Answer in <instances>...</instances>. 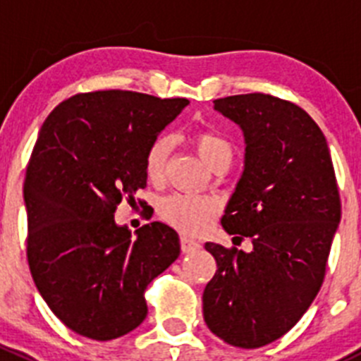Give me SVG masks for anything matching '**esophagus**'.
<instances>
[{
  "mask_svg": "<svg viewBox=\"0 0 361 361\" xmlns=\"http://www.w3.org/2000/svg\"><path fill=\"white\" fill-rule=\"evenodd\" d=\"M180 245H181V251H183V253H192V251H197L199 248H201V245H199V243L192 241V239H187V238H181Z\"/></svg>",
  "mask_w": 361,
  "mask_h": 361,
  "instance_id": "obj_1",
  "label": "esophagus"
}]
</instances>
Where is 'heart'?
<instances>
[{"instance_id":"b5f03b06","label":"heart","mask_w":361,"mask_h":361,"mask_svg":"<svg viewBox=\"0 0 361 361\" xmlns=\"http://www.w3.org/2000/svg\"><path fill=\"white\" fill-rule=\"evenodd\" d=\"M195 150L201 155V159L209 167L221 160L232 159V145L231 141L220 133L211 129H197L192 136ZM171 152V137L162 134L155 137L148 147L145 155V171L150 181H160L166 171V162ZM216 211V204L213 199L199 197V195L176 194L164 199L159 206V214L164 221L173 225L174 228L181 231L188 235H199L209 225Z\"/></svg>"}]
</instances>
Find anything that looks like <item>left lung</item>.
I'll return each instance as SVG.
<instances>
[{"instance_id": "left-lung-1", "label": "left lung", "mask_w": 361, "mask_h": 361, "mask_svg": "<svg viewBox=\"0 0 361 361\" xmlns=\"http://www.w3.org/2000/svg\"><path fill=\"white\" fill-rule=\"evenodd\" d=\"M213 103L246 145L221 227L253 250L206 243L218 271L204 288V322L227 344L255 349L285 336L318 295L341 199L325 136L302 108L260 92Z\"/></svg>"}]
</instances>
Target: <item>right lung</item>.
Wrapping results in <instances>:
<instances>
[{
	"mask_svg": "<svg viewBox=\"0 0 361 361\" xmlns=\"http://www.w3.org/2000/svg\"><path fill=\"white\" fill-rule=\"evenodd\" d=\"M188 99L96 90L47 116L24 180L27 262L54 314L73 332L111 341L147 318L145 290L180 255L169 225L115 224L122 199L147 187L145 155Z\"/></svg>",
	"mask_w": 361,
	"mask_h": 361,
	"instance_id": "obj_1",
	"label": "right lung"
}]
</instances>
